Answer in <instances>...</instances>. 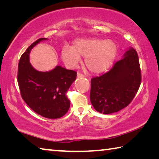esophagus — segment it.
<instances>
[{
  "label": "esophagus",
  "mask_w": 159,
  "mask_h": 159,
  "mask_svg": "<svg viewBox=\"0 0 159 159\" xmlns=\"http://www.w3.org/2000/svg\"><path fill=\"white\" fill-rule=\"evenodd\" d=\"M77 76L78 77H83V76H84V75H83L81 73H80V72H78V73H77Z\"/></svg>",
  "instance_id": "esophagus-1"
}]
</instances>
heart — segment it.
Returning a JSON list of instances; mask_svg holds the SVG:
<instances>
[{
    "instance_id": "obj_1",
    "label": "heart",
    "mask_w": 159,
    "mask_h": 159,
    "mask_svg": "<svg viewBox=\"0 0 159 159\" xmlns=\"http://www.w3.org/2000/svg\"><path fill=\"white\" fill-rule=\"evenodd\" d=\"M117 51L116 44L111 40L77 39L72 48L63 47L61 58L69 66H74L80 57H85V65L91 73L100 74L107 71L114 62Z\"/></svg>"
}]
</instances>
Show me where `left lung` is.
Returning a JSON list of instances; mask_svg holds the SVG:
<instances>
[{
    "label": "left lung",
    "instance_id": "obj_1",
    "mask_svg": "<svg viewBox=\"0 0 159 159\" xmlns=\"http://www.w3.org/2000/svg\"><path fill=\"white\" fill-rule=\"evenodd\" d=\"M137 51L130 48L107 73L91 79L90 99L96 111L112 114L129 105L141 84Z\"/></svg>",
    "mask_w": 159,
    "mask_h": 159
}]
</instances>
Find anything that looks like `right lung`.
Here are the masks:
<instances>
[{
	"label": "right lung",
	"instance_id": "obj_1",
	"mask_svg": "<svg viewBox=\"0 0 159 159\" xmlns=\"http://www.w3.org/2000/svg\"><path fill=\"white\" fill-rule=\"evenodd\" d=\"M34 42L20 59L17 82L26 104L36 114L48 118H58L66 114L70 101L66 92L76 79V71L57 66L50 71L41 72L29 63L31 50L40 41Z\"/></svg>",
	"mask_w": 159,
	"mask_h": 159
}]
</instances>
